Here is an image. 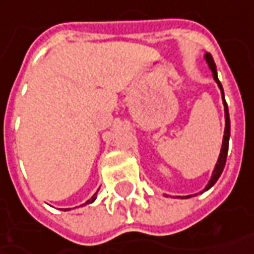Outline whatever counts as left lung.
<instances>
[{
	"instance_id": "1",
	"label": "left lung",
	"mask_w": 254,
	"mask_h": 254,
	"mask_svg": "<svg viewBox=\"0 0 254 254\" xmlns=\"http://www.w3.org/2000/svg\"><path fill=\"white\" fill-rule=\"evenodd\" d=\"M204 58H206V62L208 64V66L211 69V72H213V77L214 80L217 82L218 84V87H220V90H221L222 94V103H224V111H225V130H224V139H222V146H221V153H220V157H218V161L215 164V168L213 171V175H211V179L208 181V184L204 188V190H208L211 186L218 181V178L222 174V170H224V167H225V161H227V154H228V144H229V134H231V122H229V113H228V105L225 103V97H224V90H222V86L220 83V80H218V76H217V68H215V64H214V60L211 54H208L207 53L204 55ZM203 190V192H204ZM188 197H190V196H185L184 199H188Z\"/></svg>"
}]
</instances>
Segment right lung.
<instances>
[{
  "mask_svg": "<svg viewBox=\"0 0 254 254\" xmlns=\"http://www.w3.org/2000/svg\"><path fill=\"white\" fill-rule=\"evenodd\" d=\"M97 192H98V190H97ZM96 197H97V193H94V194L91 196V199H90V200H87V201H86L84 204H89V203H93V201L96 200ZM84 204H82V206H84Z\"/></svg>",
  "mask_w": 254,
  "mask_h": 254,
  "instance_id": "right-lung-1",
  "label": "right lung"
}]
</instances>
